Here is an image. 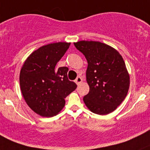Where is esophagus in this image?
<instances>
[{"mask_svg": "<svg viewBox=\"0 0 150 150\" xmlns=\"http://www.w3.org/2000/svg\"><path fill=\"white\" fill-rule=\"evenodd\" d=\"M82 78H81V77H80V76H78V77H77V78L76 79H75V83H76V84L77 85H80L81 84V83L82 82Z\"/></svg>", "mask_w": 150, "mask_h": 150, "instance_id": "obj_1", "label": "esophagus"}]
</instances>
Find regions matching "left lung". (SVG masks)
<instances>
[{
  "label": "left lung",
  "instance_id": "obj_1",
  "mask_svg": "<svg viewBox=\"0 0 150 150\" xmlns=\"http://www.w3.org/2000/svg\"><path fill=\"white\" fill-rule=\"evenodd\" d=\"M74 45L88 62L86 81L90 89L83 102L95 114L112 112L125 99L129 88L123 59L118 51L100 42L83 40Z\"/></svg>",
  "mask_w": 150,
  "mask_h": 150
}]
</instances>
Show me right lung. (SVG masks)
<instances>
[{
  "instance_id": "right-lung-1",
  "label": "right lung",
  "mask_w": 150,
  "mask_h": 150,
  "mask_svg": "<svg viewBox=\"0 0 150 150\" xmlns=\"http://www.w3.org/2000/svg\"><path fill=\"white\" fill-rule=\"evenodd\" d=\"M69 46L59 42L40 47L29 56L21 69L19 83L24 99L43 117L59 112L65 104L64 98L77 88L68 79V67H56Z\"/></svg>"
}]
</instances>
